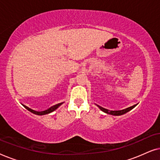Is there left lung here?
<instances>
[{
  "instance_id": "1",
  "label": "left lung",
  "mask_w": 160,
  "mask_h": 160,
  "mask_svg": "<svg viewBox=\"0 0 160 160\" xmlns=\"http://www.w3.org/2000/svg\"><path fill=\"white\" fill-rule=\"evenodd\" d=\"M137 106L136 105H134V106H130L129 107V108H127L125 109H123V110H119V111H111V110H108V109L106 108H102V107L98 106V105H97V106L99 108L100 110H101L102 111H103L104 113H108V114H111V115H113V116H121V115H123L124 114V113H128V111H130L132 110V108H134L135 106Z\"/></svg>"
}]
</instances>
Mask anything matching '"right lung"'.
<instances>
[{"mask_svg": "<svg viewBox=\"0 0 160 160\" xmlns=\"http://www.w3.org/2000/svg\"><path fill=\"white\" fill-rule=\"evenodd\" d=\"M63 102H60V103H58V104L54 105V106L50 107L49 108H48V109H47V110L43 111H35V110H32V109H31V108H28V106H25V105H22V106H23L24 107H25V108L26 109H27V110L30 111V112L32 113H34V114L39 115V116H42V115L48 114V113H50L53 112L54 111H55L56 109H58V108H59V107H60V106H61V105H62V104L63 103Z\"/></svg>", "mask_w": 160, "mask_h": 160, "instance_id": "right-lung-1", "label": "right lung"}]
</instances>
